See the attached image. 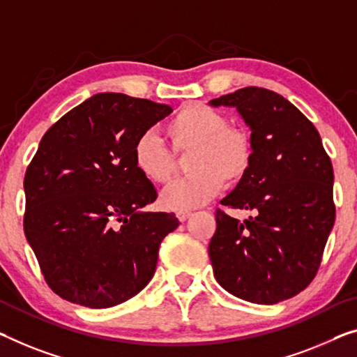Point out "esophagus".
<instances>
[{"label": "esophagus", "mask_w": 357, "mask_h": 357, "mask_svg": "<svg viewBox=\"0 0 357 357\" xmlns=\"http://www.w3.org/2000/svg\"><path fill=\"white\" fill-rule=\"evenodd\" d=\"M190 215H192V213L188 211V210H179V211L176 213V218H178V220H179L181 222H184Z\"/></svg>", "instance_id": "esophagus-1"}]
</instances>
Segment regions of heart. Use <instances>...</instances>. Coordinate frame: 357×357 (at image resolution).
I'll return each instance as SVG.
<instances>
[{
	"instance_id": "b5f03b06",
	"label": "heart",
	"mask_w": 357,
	"mask_h": 357,
	"mask_svg": "<svg viewBox=\"0 0 357 357\" xmlns=\"http://www.w3.org/2000/svg\"><path fill=\"white\" fill-rule=\"evenodd\" d=\"M173 153L152 132H144L132 146V163L153 184H168L176 172V155L190 153L192 173L163 190L168 210H192L205 205L222 185L242 183L255 157L253 137L247 128L231 125L227 116L205 105H185L165 125Z\"/></svg>"
}]
</instances>
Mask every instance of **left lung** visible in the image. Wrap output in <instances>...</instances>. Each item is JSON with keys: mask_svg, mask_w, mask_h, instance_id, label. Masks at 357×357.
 Wrapping results in <instances>:
<instances>
[{"mask_svg": "<svg viewBox=\"0 0 357 357\" xmlns=\"http://www.w3.org/2000/svg\"><path fill=\"white\" fill-rule=\"evenodd\" d=\"M210 104L237 107L255 144L245 179L221 200L252 216L241 221L216 208L208 247L213 274L242 300H289L316 278L333 227L331 157L316 126L271 89L247 86Z\"/></svg>", "mask_w": 357, "mask_h": 357, "instance_id": "obj_1", "label": "left lung"}]
</instances>
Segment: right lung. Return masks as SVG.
Wrapping results in <instances>:
<instances>
[{"label":"right lung","mask_w":357,"mask_h":357,"mask_svg":"<svg viewBox=\"0 0 357 357\" xmlns=\"http://www.w3.org/2000/svg\"><path fill=\"white\" fill-rule=\"evenodd\" d=\"M169 105L96 94L45 132L25 172L24 232L43 278L63 300L110 307L144 289L174 213H144L157 199L132 163L137 137Z\"/></svg>","instance_id":"right-lung-1"}]
</instances>
